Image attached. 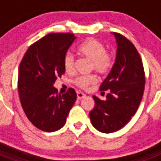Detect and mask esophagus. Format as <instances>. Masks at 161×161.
I'll return each instance as SVG.
<instances>
[{
	"label": "esophagus",
	"instance_id": "34e87169",
	"mask_svg": "<svg viewBox=\"0 0 161 161\" xmlns=\"http://www.w3.org/2000/svg\"><path fill=\"white\" fill-rule=\"evenodd\" d=\"M76 96H77V99L80 100L81 98H83L84 97H85V93H81V92H77V93H76Z\"/></svg>",
	"mask_w": 161,
	"mask_h": 161
}]
</instances>
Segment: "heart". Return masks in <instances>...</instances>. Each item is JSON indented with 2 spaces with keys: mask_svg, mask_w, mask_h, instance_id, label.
Returning <instances> with one entry per match:
<instances>
[{
  "mask_svg": "<svg viewBox=\"0 0 161 161\" xmlns=\"http://www.w3.org/2000/svg\"><path fill=\"white\" fill-rule=\"evenodd\" d=\"M78 52L84 57L91 60V69H93L99 74H107L113 68V55L109 52H106V47L100 41L96 39H88L80 45ZM74 55L70 52H68L64 57V68L65 72H72L74 69ZM96 81V76L93 75H89L78 76L74 80V83L81 89H87Z\"/></svg>",
  "mask_w": 161,
  "mask_h": 161,
  "instance_id": "obj_1",
  "label": "heart"
}]
</instances>
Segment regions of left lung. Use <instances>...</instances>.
<instances>
[{"mask_svg": "<svg viewBox=\"0 0 161 161\" xmlns=\"http://www.w3.org/2000/svg\"><path fill=\"white\" fill-rule=\"evenodd\" d=\"M113 35L118 45L116 59L100 86V91L109 93L106 101L93 96L95 106L89 113L93 127L103 133L117 131L131 119L141 102L145 85L143 63L136 47L120 34Z\"/></svg>", "mask_w": 161, "mask_h": 161, "instance_id": "1", "label": "left lung"}]
</instances>
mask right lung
<instances>
[{
	"label": "right lung",
	"instance_id": "right-lung-1",
	"mask_svg": "<svg viewBox=\"0 0 161 161\" xmlns=\"http://www.w3.org/2000/svg\"><path fill=\"white\" fill-rule=\"evenodd\" d=\"M76 37L52 33L33 43L19 66L18 87L26 117L39 130L53 132L64 126L76 100L73 89L59 94L54 84L65 70L64 57Z\"/></svg>",
	"mask_w": 161,
	"mask_h": 161
}]
</instances>
